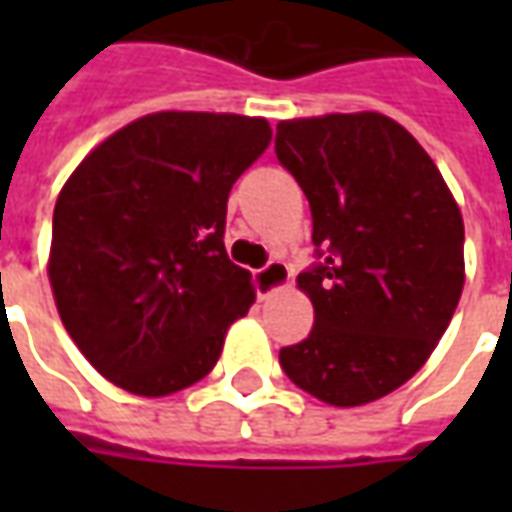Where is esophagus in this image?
I'll return each instance as SVG.
<instances>
[{
    "label": "esophagus",
    "instance_id": "obj_1",
    "mask_svg": "<svg viewBox=\"0 0 512 512\" xmlns=\"http://www.w3.org/2000/svg\"><path fill=\"white\" fill-rule=\"evenodd\" d=\"M290 282V268L285 260H268L266 266L255 271V290L260 299H266L271 293H277Z\"/></svg>",
    "mask_w": 512,
    "mask_h": 512
}]
</instances>
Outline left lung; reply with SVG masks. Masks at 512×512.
<instances>
[{
    "instance_id": "8db88e82",
    "label": "left lung",
    "mask_w": 512,
    "mask_h": 512,
    "mask_svg": "<svg viewBox=\"0 0 512 512\" xmlns=\"http://www.w3.org/2000/svg\"><path fill=\"white\" fill-rule=\"evenodd\" d=\"M274 150L310 200L315 244L299 274L315 326L279 365L323 403L378 400L450 326L463 290L461 211L417 139L378 112L279 123Z\"/></svg>"
}]
</instances>
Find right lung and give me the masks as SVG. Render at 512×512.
Returning <instances> with one entry per match:
<instances>
[{
  "mask_svg": "<svg viewBox=\"0 0 512 512\" xmlns=\"http://www.w3.org/2000/svg\"><path fill=\"white\" fill-rule=\"evenodd\" d=\"M268 142L263 117L158 112L68 178L49 279L73 343L112 384L161 397L213 370L255 301L252 274L224 249L227 197Z\"/></svg>",
  "mask_w": 512,
  "mask_h": 512,
  "instance_id": "add662e5",
  "label": "right lung"
}]
</instances>
